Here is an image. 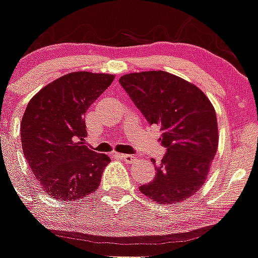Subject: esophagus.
<instances>
[{"mask_svg": "<svg viewBox=\"0 0 258 258\" xmlns=\"http://www.w3.org/2000/svg\"><path fill=\"white\" fill-rule=\"evenodd\" d=\"M117 157L121 158V160H123V161H126V162H128V163H132L136 161V156H134V155H121V153H117Z\"/></svg>", "mask_w": 258, "mask_h": 258, "instance_id": "1", "label": "esophagus"}]
</instances>
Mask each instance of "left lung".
Returning a JSON list of instances; mask_svg holds the SVG:
<instances>
[{
	"mask_svg": "<svg viewBox=\"0 0 258 258\" xmlns=\"http://www.w3.org/2000/svg\"><path fill=\"white\" fill-rule=\"evenodd\" d=\"M119 83L148 123L160 127V141L167 148L160 163L152 160L155 178L140 191L160 205L187 200L205 183L216 156L215 107L196 85L165 71L127 74Z\"/></svg>",
	"mask_w": 258,
	"mask_h": 258,
	"instance_id": "obj_1",
	"label": "left lung"
}]
</instances>
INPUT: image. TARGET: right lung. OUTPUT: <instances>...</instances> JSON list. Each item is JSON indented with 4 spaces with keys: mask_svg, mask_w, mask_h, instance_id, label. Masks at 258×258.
I'll list each match as a JSON object with an SVG mask.
<instances>
[{
    "mask_svg": "<svg viewBox=\"0 0 258 258\" xmlns=\"http://www.w3.org/2000/svg\"><path fill=\"white\" fill-rule=\"evenodd\" d=\"M114 75L71 72L30 100L21 121L23 155L43 191L56 200L85 199L98 188L111 158L85 146L86 111Z\"/></svg>",
    "mask_w": 258,
    "mask_h": 258,
    "instance_id": "add662e5",
    "label": "right lung"
}]
</instances>
